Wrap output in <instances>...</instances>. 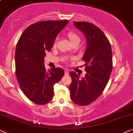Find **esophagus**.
<instances>
[{
    "label": "esophagus",
    "instance_id": "obj_1",
    "mask_svg": "<svg viewBox=\"0 0 133 133\" xmlns=\"http://www.w3.org/2000/svg\"><path fill=\"white\" fill-rule=\"evenodd\" d=\"M64 72H65V75H69V70H68L65 69V70H64Z\"/></svg>",
    "mask_w": 133,
    "mask_h": 133
}]
</instances>
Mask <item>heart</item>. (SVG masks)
<instances>
[{
  "label": "heart",
  "instance_id": "b5f03b06",
  "mask_svg": "<svg viewBox=\"0 0 133 133\" xmlns=\"http://www.w3.org/2000/svg\"><path fill=\"white\" fill-rule=\"evenodd\" d=\"M68 37L69 38V39L72 44L77 43V42H79L80 41V37L79 36V35L77 34L76 33L74 32H69L68 33ZM56 42H57V39L54 42V45L55 46L56 45Z\"/></svg>",
  "mask_w": 133,
  "mask_h": 133
}]
</instances>
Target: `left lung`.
Instances as JSON below:
<instances>
[{"label": "left lung", "instance_id": "left-lung-1", "mask_svg": "<svg viewBox=\"0 0 133 133\" xmlns=\"http://www.w3.org/2000/svg\"><path fill=\"white\" fill-rule=\"evenodd\" d=\"M74 23L84 33L87 41V49L82 59L86 63L87 74L80 79L79 74L70 72V98L77 105L86 106L98 98L108 83L112 69V50L105 33L94 24Z\"/></svg>", "mask_w": 133, "mask_h": 133}]
</instances>
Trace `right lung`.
Wrapping results in <instances>:
<instances>
[{
	"mask_svg": "<svg viewBox=\"0 0 133 133\" xmlns=\"http://www.w3.org/2000/svg\"><path fill=\"white\" fill-rule=\"evenodd\" d=\"M69 21H45L35 23L22 33L15 52L16 75L24 95L37 105H44L54 97V85L64 72L60 68L46 70L44 65L56 37Z\"/></svg>",
	"mask_w": 133,
	"mask_h": 133,
	"instance_id": "1",
	"label": "right lung"
}]
</instances>
